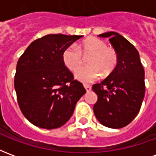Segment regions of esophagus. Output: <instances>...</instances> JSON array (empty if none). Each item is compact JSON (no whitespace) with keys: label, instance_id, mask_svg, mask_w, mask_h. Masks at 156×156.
<instances>
[{"label":"esophagus","instance_id":"obj_1","mask_svg":"<svg viewBox=\"0 0 156 156\" xmlns=\"http://www.w3.org/2000/svg\"><path fill=\"white\" fill-rule=\"evenodd\" d=\"M83 86H84L85 89H86V91H87V92H89L92 89V87H91V86H90V85L84 84V85H83Z\"/></svg>","mask_w":156,"mask_h":156}]
</instances>
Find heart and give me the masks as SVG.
<instances>
[{
    "label": "heart",
    "instance_id": "b5f03b06",
    "mask_svg": "<svg viewBox=\"0 0 156 156\" xmlns=\"http://www.w3.org/2000/svg\"><path fill=\"white\" fill-rule=\"evenodd\" d=\"M89 55V65L79 70L83 63V56ZM62 61L72 72H76V78L83 83H92L98 79L100 73L103 77L111 75L118 63V53L115 48L108 47L107 43L97 37L85 39L78 48L70 46L62 52Z\"/></svg>",
    "mask_w": 156,
    "mask_h": 156
}]
</instances>
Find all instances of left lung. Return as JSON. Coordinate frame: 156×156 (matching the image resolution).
<instances>
[{"label": "left lung", "instance_id": "1", "mask_svg": "<svg viewBox=\"0 0 156 156\" xmlns=\"http://www.w3.org/2000/svg\"><path fill=\"white\" fill-rule=\"evenodd\" d=\"M109 37L118 53V63L111 75L93 85L98 95L94 112L103 125L112 129L126 126L136 117L144 97V70L137 49L117 32L98 35Z\"/></svg>", "mask_w": 156, "mask_h": 156}]
</instances>
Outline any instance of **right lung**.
<instances>
[{
	"label": "right lung",
	"mask_w": 156,
	"mask_h": 156,
	"mask_svg": "<svg viewBox=\"0 0 156 156\" xmlns=\"http://www.w3.org/2000/svg\"><path fill=\"white\" fill-rule=\"evenodd\" d=\"M83 36L49 34L32 41L20 57L14 86L27 119L42 129L61 127L86 89L62 61V52Z\"/></svg>",
	"instance_id": "obj_1"
}]
</instances>
